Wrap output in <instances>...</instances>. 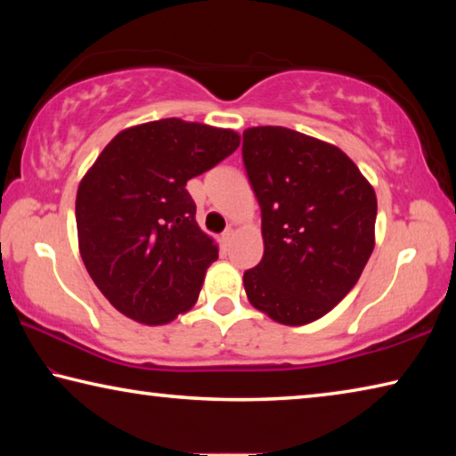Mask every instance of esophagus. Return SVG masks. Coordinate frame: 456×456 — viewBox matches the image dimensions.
Listing matches in <instances>:
<instances>
[{
  "label": "esophagus",
  "instance_id": "obj_1",
  "mask_svg": "<svg viewBox=\"0 0 456 456\" xmlns=\"http://www.w3.org/2000/svg\"><path fill=\"white\" fill-rule=\"evenodd\" d=\"M231 239H233V229H227V231H225V233H223V235H221V241H223V245H225V247H227V245L231 243Z\"/></svg>",
  "mask_w": 456,
  "mask_h": 456
}]
</instances>
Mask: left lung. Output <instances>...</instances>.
<instances>
[{
	"label": "left lung",
	"mask_w": 456,
	"mask_h": 456,
	"mask_svg": "<svg viewBox=\"0 0 456 456\" xmlns=\"http://www.w3.org/2000/svg\"><path fill=\"white\" fill-rule=\"evenodd\" d=\"M243 165L264 235V257L243 275L247 299L285 326L320 320L372 256V184L338 146L283 126L247 128Z\"/></svg>",
	"instance_id": "1"
}]
</instances>
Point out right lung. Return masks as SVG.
I'll return each instance as SVG.
<instances>
[{"instance_id": "1", "label": "right lung", "mask_w": 456, "mask_h": 456, "mask_svg": "<svg viewBox=\"0 0 456 456\" xmlns=\"http://www.w3.org/2000/svg\"><path fill=\"white\" fill-rule=\"evenodd\" d=\"M239 142L231 128L152 120L118 133L84 175L76 195L80 256L126 318L163 326L197 304L219 247L197 225L184 187Z\"/></svg>"}]
</instances>
